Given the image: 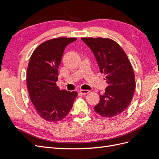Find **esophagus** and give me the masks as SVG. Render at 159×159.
I'll use <instances>...</instances> for the list:
<instances>
[{"label":"esophagus","instance_id":"34e87169","mask_svg":"<svg viewBox=\"0 0 159 159\" xmlns=\"http://www.w3.org/2000/svg\"><path fill=\"white\" fill-rule=\"evenodd\" d=\"M80 92L82 95H86V94H88L89 92V91L87 90V89H80Z\"/></svg>","mask_w":159,"mask_h":159}]
</instances>
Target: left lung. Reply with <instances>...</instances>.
<instances>
[{
  "label": "left lung",
  "mask_w": 159,
  "mask_h": 159,
  "mask_svg": "<svg viewBox=\"0 0 159 159\" xmlns=\"http://www.w3.org/2000/svg\"><path fill=\"white\" fill-rule=\"evenodd\" d=\"M93 52L108 84L105 93L99 95L95 111L102 117L111 118L125 110L135 89V78L131 63L117 43L103 38H81Z\"/></svg>",
  "instance_id": "obj_1"
}]
</instances>
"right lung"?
Returning <instances> with one entry per match:
<instances>
[{
    "instance_id": "right-lung-1",
    "label": "right lung",
    "mask_w": 159,
    "mask_h": 159,
    "mask_svg": "<svg viewBox=\"0 0 159 159\" xmlns=\"http://www.w3.org/2000/svg\"><path fill=\"white\" fill-rule=\"evenodd\" d=\"M76 38L60 37L45 41L33 52L28 63L26 85L30 98L40 117L49 122L66 117L78 95L56 85L58 68L66 46Z\"/></svg>"
}]
</instances>
